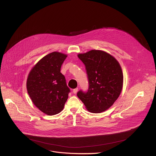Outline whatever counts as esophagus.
Masks as SVG:
<instances>
[{"mask_svg":"<svg viewBox=\"0 0 156 156\" xmlns=\"http://www.w3.org/2000/svg\"><path fill=\"white\" fill-rule=\"evenodd\" d=\"M78 87H76V88L74 89V90H73V93L75 94H76L77 93V91H78Z\"/></svg>","mask_w":156,"mask_h":156,"instance_id":"obj_1","label":"esophagus"}]
</instances>
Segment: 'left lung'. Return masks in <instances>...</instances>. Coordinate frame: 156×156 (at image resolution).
I'll use <instances>...</instances> for the list:
<instances>
[{"label":"left lung","instance_id":"8db88e82","mask_svg":"<svg viewBox=\"0 0 156 156\" xmlns=\"http://www.w3.org/2000/svg\"><path fill=\"white\" fill-rule=\"evenodd\" d=\"M85 66L89 86L77 96L87 110L100 113L112 106L123 87V76L117 60L105 52L92 50L78 55Z\"/></svg>","mask_w":156,"mask_h":156}]
</instances>
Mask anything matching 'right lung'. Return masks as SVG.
Here are the masks:
<instances>
[{"mask_svg":"<svg viewBox=\"0 0 156 156\" xmlns=\"http://www.w3.org/2000/svg\"><path fill=\"white\" fill-rule=\"evenodd\" d=\"M67 57L54 52L41 58L31 70L27 83L33 104L49 115L60 113L70 92L60 69Z\"/></svg>","mask_w":156,"mask_h":156,"instance_id":"obj_1","label":"right lung"}]
</instances>
